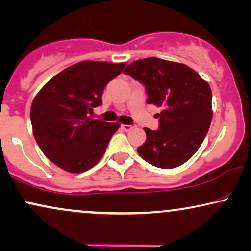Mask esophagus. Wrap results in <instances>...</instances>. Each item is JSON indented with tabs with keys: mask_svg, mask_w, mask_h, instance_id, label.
<instances>
[{
	"mask_svg": "<svg viewBox=\"0 0 251 251\" xmlns=\"http://www.w3.org/2000/svg\"><path fill=\"white\" fill-rule=\"evenodd\" d=\"M134 127H135L134 125H126V124H123V125H122V128L124 129V131H126V132L131 131V129H133Z\"/></svg>",
	"mask_w": 251,
	"mask_h": 251,
	"instance_id": "esophagus-1",
	"label": "esophagus"
}]
</instances>
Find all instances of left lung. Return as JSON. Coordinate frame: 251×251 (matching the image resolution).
Instances as JSON below:
<instances>
[{
    "label": "left lung",
    "mask_w": 251,
    "mask_h": 251,
    "mask_svg": "<svg viewBox=\"0 0 251 251\" xmlns=\"http://www.w3.org/2000/svg\"><path fill=\"white\" fill-rule=\"evenodd\" d=\"M141 82L148 104L162 107L157 131L147 135L138 153L151 166L173 169L198 151L213 116L210 84L186 65L158 58L136 60L124 71Z\"/></svg>",
    "instance_id": "obj_1"
}]
</instances>
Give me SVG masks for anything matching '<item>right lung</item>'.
Listing matches in <instances>:
<instances>
[{"label":"right lung","instance_id":"add662e5","mask_svg":"<svg viewBox=\"0 0 251 251\" xmlns=\"http://www.w3.org/2000/svg\"><path fill=\"white\" fill-rule=\"evenodd\" d=\"M126 63L81 61L63 69L40 89L31 105L33 135L45 156L68 173L100 162L118 123L91 119L105 85Z\"/></svg>","mask_w":251,"mask_h":251}]
</instances>
